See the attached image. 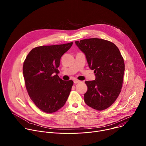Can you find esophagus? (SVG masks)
<instances>
[{"mask_svg":"<svg viewBox=\"0 0 146 146\" xmlns=\"http://www.w3.org/2000/svg\"><path fill=\"white\" fill-rule=\"evenodd\" d=\"M80 82V81H79L78 80H76V79L74 80V84H77V83H78Z\"/></svg>","mask_w":146,"mask_h":146,"instance_id":"34e87169","label":"esophagus"}]
</instances>
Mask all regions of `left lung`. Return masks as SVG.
Instances as JSON below:
<instances>
[{
    "instance_id": "8db88e82",
    "label": "left lung",
    "mask_w": 146,
    "mask_h": 146,
    "mask_svg": "<svg viewBox=\"0 0 146 146\" xmlns=\"http://www.w3.org/2000/svg\"><path fill=\"white\" fill-rule=\"evenodd\" d=\"M86 55L89 68L94 70L95 80L86 81L84 94L87 105L97 110H105L119 95L123 82L125 64L118 48L111 41L98 38L76 41Z\"/></svg>"
}]
</instances>
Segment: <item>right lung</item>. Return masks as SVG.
Masks as SVG:
<instances>
[{
    "mask_svg": "<svg viewBox=\"0 0 146 146\" xmlns=\"http://www.w3.org/2000/svg\"><path fill=\"white\" fill-rule=\"evenodd\" d=\"M73 42L42 46L32 49L23 65V74L28 93L41 111L52 113L65 104L73 84L72 80L59 78L60 59Z\"/></svg>",
    "mask_w": 146,
    "mask_h": 146,
    "instance_id": "1",
    "label": "right lung"
}]
</instances>
